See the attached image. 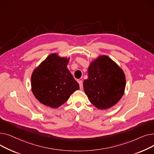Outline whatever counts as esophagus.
<instances>
[{
  "instance_id": "esophagus-1",
  "label": "esophagus",
  "mask_w": 154,
  "mask_h": 154,
  "mask_svg": "<svg viewBox=\"0 0 154 154\" xmlns=\"http://www.w3.org/2000/svg\"><path fill=\"white\" fill-rule=\"evenodd\" d=\"M78 82H79V85H80V89L82 90L83 89V82H82V80H79Z\"/></svg>"
}]
</instances>
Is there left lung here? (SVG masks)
<instances>
[{
	"label": "left lung",
	"mask_w": 154,
	"mask_h": 154,
	"mask_svg": "<svg viewBox=\"0 0 154 154\" xmlns=\"http://www.w3.org/2000/svg\"><path fill=\"white\" fill-rule=\"evenodd\" d=\"M83 85L94 106L99 109H107L122 98L125 76L123 70L108 56H99L90 64L88 79L84 80Z\"/></svg>",
	"instance_id": "1"
}]
</instances>
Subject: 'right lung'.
I'll return each instance as SVG.
<instances>
[{
	"instance_id": "obj_1",
	"label": "right lung",
	"mask_w": 154,
	"mask_h": 154,
	"mask_svg": "<svg viewBox=\"0 0 154 154\" xmlns=\"http://www.w3.org/2000/svg\"><path fill=\"white\" fill-rule=\"evenodd\" d=\"M68 62V59L52 54L34 70L31 77L32 91L40 103L58 108L79 89L78 82L67 67Z\"/></svg>"
}]
</instances>
